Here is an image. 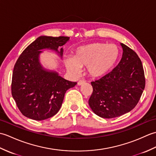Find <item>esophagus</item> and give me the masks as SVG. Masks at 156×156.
Here are the masks:
<instances>
[{
    "mask_svg": "<svg viewBox=\"0 0 156 156\" xmlns=\"http://www.w3.org/2000/svg\"><path fill=\"white\" fill-rule=\"evenodd\" d=\"M85 83V81L84 80H80L78 82V86H81L82 84H84Z\"/></svg>",
    "mask_w": 156,
    "mask_h": 156,
    "instance_id": "1",
    "label": "esophagus"
}]
</instances>
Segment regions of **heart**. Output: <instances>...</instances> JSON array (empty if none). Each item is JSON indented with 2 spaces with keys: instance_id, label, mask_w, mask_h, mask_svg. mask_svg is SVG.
<instances>
[{
  "instance_id": "b5f03b06",
  "label": "heart",
  "mask_w": 156,
  "mask_h": 156,
  "mask_svg": "<svg viewBox=\"0 0 156 156\" xmlns=\"http://www.w3.org/2000/svg\"><path fill=\"white\" fill-rule=\"evenodd\" d=\"M120 55L121 50L117 45L92 43L76 48L73 57H67L64 62L66 68L73 74H79L81 68L87 66L88 74L98 78L112 70Z\"/></svg>"
}]
</instances>
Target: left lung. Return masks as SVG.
Here are the masks:
<instances>
[{
  "label": "left lung",
  "mask_w": 156,
  "mask_h": 156,
  "mask_svg": "<svg viewBox=\"0 0 156 156\" xmlns=\"http://www.w3.org/2000/svg\"><path fill=\"white\" fill-rule=\"evenodd\" d=\"M121 45L122 55L118 65L101 79L91 82L93 92L88 104L102 118L117 117L131 111L145 88L141 59L133 49L122 43Z\"/></svg>",
  "instance_id": "8db88e82"
}]
</instances>
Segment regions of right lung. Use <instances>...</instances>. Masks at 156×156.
Wrapping results in <instances>:
<instances>
[{
  "mask_svg": "<svg viewBox=\"0 0 156 156\" xmlns=\"http://www.w3.org/2000/svg\"><path fill=\"white\" fill-rule=\"evenodd\" d=\"M69 37L40 36L27 46L13 69L11 92L16 105L26 117L42 121L54 116L62 105L66 92L77 84L66 80L58 72L43 67L42 49L54 51L62 58V48Z\"/></svg>",
  "mask_w": 156,
  "mask_h": 156,
  "instance_id": "1",
  "label": "right lung"
}]
</instances>
